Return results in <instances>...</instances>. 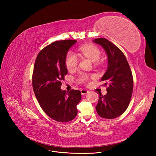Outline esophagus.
Wrapping results in <instances>:
<instances>
[{"label":"esophagus","mask_w":156,"mask_h":156,"mask_svg":"<svg viewBox=\"0 0 156 156\" xmlns=\"http://www.w3.org/2000/svg\"><path fill=\"white\" fill-rule=\"evenodd\" d=\"M88 92H89V91L88 90H87V89H82L81 90V93H82V94H87V93H88Z\"/></svg>","instance_id":"esophagus-1"}]
</instances>
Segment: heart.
Masks as SVG:
<instances>
[{
	"label": "heart",
	"instance_id": "heart-1",
	"mask_svg": "<svg viewBox=\"0 0 156 156\" xmlns=\"http://www.w3.org/2000/svg\"><path fill=\"white\" fill-rule=\"evenodd\" d=\"M84 56L91 59L92 62H95L96 63H99V59L100 58V49L93 44H85L79 48ZM78 63V59L76 54L72 52H69L65 59V67L68 71H73L77 67ZM81 80L83 82H87L88 80V75L85 74H82L80 76Z\"/></svg>",
	"mask_w": 156,
	"mask_h": 156
}]
</instances>
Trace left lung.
Here are the masks:
<instances>
[{
	"label": "left lung",
	"instance_id": "left-lung-1",
	"mask_svg": "<svg viewBox=\"0 0 156 156\" xmlns=\"http://www.w3.org/2000/svg\"><path fill=\"white\" fill-rule=\"evenodd\" d=\"M93 42L101 45L108 58L107 71L101 80L109 86L106 94L99 93L97 112L104 119L116 118L126 110L131 100L133 89L131 69L123 52L111 41L100 37Z\"/></svg>",
	"mask_w": 156,
	"mask_h": 156
}]
</instances>
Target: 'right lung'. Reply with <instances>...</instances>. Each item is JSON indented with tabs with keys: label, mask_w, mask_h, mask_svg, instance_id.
<instances>
[{
	"label": "right lung",
	"mask_w": 156,
	"mask_h": 156,
	"mask_svg": "<svg viewBox=\"0 0 156 156\" xmlns=\"http://www.w3.org/2000/svg\"><path fill=\"white\" fill-rule=\"evenodd\" d=\"M77 41H55L40 51L35 62L32 87L40 106L49 117L67 122L76 117L81 92L72 89L62 91V81L67 74L65 59L67 51Z\"/></svg>",
	"instance_id": "right-lung-1"
}]
</instances>
